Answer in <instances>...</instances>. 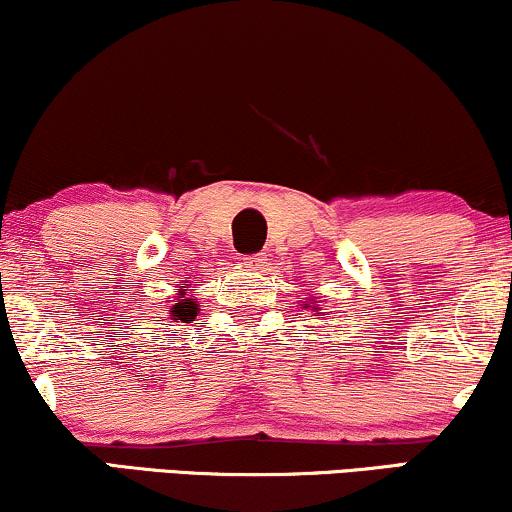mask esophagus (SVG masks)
<instances>
[{"mask_svg": "<svg viewBox=\"0 0 512 512\" xmlns=\"http://www.w3.org/2000/svg\"><path fill=\"white\" fill-rule=\"evenodd\" d=\"M266 261H268V258L263 256V254H249V256H244V266L251 268V270L263 268V266H266Z\"/></svg>", "mask_w": 512, "mask_h": 512, "instance_id": "34e87169", "label": "esophagus"}]
</instances>
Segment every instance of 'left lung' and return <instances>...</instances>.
I'll return each instance as SVG.
<instances>
[{
    "label": "left lung",
    "mask_w": 512,
    "mask_h": 512,
    "mask_svg": "<svg viewBox=\"0 0 512 512\" xmlns=\"http://www.w3.org/2000/svg\"><path fill=\"white\" fill-rule=\"evenodd\" d=\"M313 308H315V306H313Z\"/></svg>",
    "instance_id": "8db88e82"
}]
</instances>
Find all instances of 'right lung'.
<instances>
[{"instance_id": "right-lung-1", "label": "right lung", "mask_w": 512, "mask_h": 512, "mask_svg": "<svg viewBox=\"0 0 512 512\" xmlns=\"http://www.w3.org/2000/svg\"><path fill=\"white\" fill-rule=\"evenodd\" d=\"M197 301L194 299H185V296H180L178 304H175L173 308H170V318L175 320V323H189V320L197 318Z\"/></svg>"}]
</instances>
